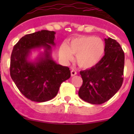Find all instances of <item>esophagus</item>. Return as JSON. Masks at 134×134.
<instances>
[{"instance_id":"1","label":"esophagus","mask_w":134,"mask_h":134,"mask_svg":"<svg viewBox=\"0 0 134 134\" xmlns=\"http://www.w3.org/2000/svg\"><path fill=\"white\" fill-rule=\"evenodd\" d=\"M71 76H75L76 75L77 72L75 71V70L73 69L71 71Z\"/></svg>"}]
</instances>
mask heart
<instances>
[{
  "label": "heart",
  "mask_w": 134,
  "mask_h": 134,
  "mask_svg": "<svg viewBox=\"0 0 134 134\" xmlns=\"http://www.w3.org/2000/svg\"><path fill=\"white\" fill-rule=\"evenodd\" d=\"M105 51L104 43L101 39L91 36H81L71 39L68 44L60 47L59 54L65 62L76 55L75 62L80 67L89 69L95 66L100 61Z\"/></svg>",
  "instance_id": "1"
}]
</instances>
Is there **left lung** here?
<instances>
[{
	"mask_svg": "<svg viewBox=\"0 0 134 134\" xmlns=\"http://www.w3.org/2000/svg\"><path fill=\"white\" fill-rule=\"evenodd\" d=\"M104 41V56L100 61L90 69L80 72L83 83L78 95L93 104L109 100L123 82L125 53L116 40L108 37Z\"/></svg>",
	"mask_w": 134,
	"mask_h": 134,
	"instance_id": "left-lung-1",
	"label": "left lung"
}]
</instances>
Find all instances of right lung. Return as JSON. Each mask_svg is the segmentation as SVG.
Returning <instances> with one entry per match:
<instances>
[{"instance_id": "obj_1", "label": "right lung", "mask_w": 134, "mask_h": 134, "mask_svg": "<svg viewBox=\"0 0 134 134\" xmlns=\"http://www.w3.org/2000/svg\"><path fill=\"white\" fill-rule=\"evenodd\" d=\"M55 32L41 30L25 35L14 45L11 55L10 76L20 92L34 102L55 97L63 82L71 76L68 67L57 64L51 57ZM43 47L45 52L34 62L27 59L32 49Z\"/></svg>"}]
</instances>
